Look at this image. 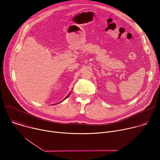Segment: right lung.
<instances>
[{
	"mask_svg": "<svg viewBox=\"0 0 160 160\" xmlns=\"http://www.w3.org/2000/svg\"><path fill=\"white\" fill-rule=\"evenodd\" d=\"M70 94H71V92L69 93V94H68V96H66V97L64 98V99H66L67 98H68V96H69L70 95ZM64 100H63V101H64ZM61 102H62V101H61ZM54 104H52V105H54Z\"/></svg>",
	"mask_w": 160,
	"mask_h": 160,
	"instance_id": "right-lung-1",
	"label": "right lung"
}]
</instances>
